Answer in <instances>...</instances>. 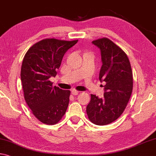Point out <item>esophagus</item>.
<instances>
[{"label": "esophagus", "instance_id": "obj_1", "mask_svg": "<svg viewBox=\"0 0 156 156\" xmlns=\"http://www.w3.org/2000/svg\"><path fill=\"white\" fill-rule=\"evenodd\" d=\"M79 92H80V91H78L76 90H73L72 91H71V94H72L73 95H78Z\"/></svg>", "mask_w": 156, "mask_h": 156}]
</instances>
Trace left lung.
<instances>
[{
	"label": "left lung",
	"instance_id": "left-lung-1",
	"mask_svg": "<svg viewBox=\"0 0 156 156\" xmlns=\"http://www.w3.org/2000/svg\"><path fill=\"white\" fill-rule=\"evenodd\" d=\"M92 44L101 51L99 80L105 85L103 98L91 94L86 111L91 122L104 126L117 119L127 106L133 91V72L126 54L109 39H98Z\"/></svg>",
	"mask_w": 156,
	"mask_h": 156
}]
</instances>
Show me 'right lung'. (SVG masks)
<instances>
[{
    "mask_svg": "<svg viewBox=\"0 0 156 156\" xmlns=\"http://www.w3.org/2000/svg\"><path fill=\"white\" fill-rule=\"evenodd\" d=\"M78 40L46 39L34 44L27 51L22 62L21 80L24 98L36 118L45 124H55L67 109L70 91L53 87L66 52Z\"/></svg>",
    "mask_w": 156,
    "mask_h": 156,
    "instance_id": "obj_1",
    "label": "right lung"
}]
</instances>
